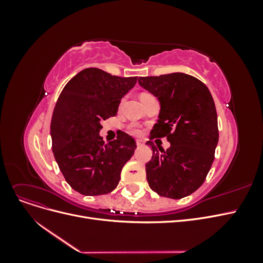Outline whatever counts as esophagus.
Listing matches in <instances>:
<instances>
[{"label": "esophagus", "instance_id": "obj_1", "mask_svg": "<svg viewBox=\"0 0 263 263\" xmlns=\"http://www.w3.org/2000/svg\"><path fill=\"white\" fill-rule=\"evenodd\" d=\"M136 145H137V147H141V146H144V141L140 140V139H137V140H136Z\"/></svg>", "mask_w": 263, "mask_h": 263}]
</instances>
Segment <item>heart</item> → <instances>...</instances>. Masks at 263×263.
Masks as SVG:
<instances>
[{
  "instance_id": "heart-1",
  "label": "heart",
  "mask_w": 263,
  "mask_h": 263,
  "mask_svg": "<svg viewBox=\"0 0 263 263\" xmlns=\"http://www.w3.org/2000/svg\"><path fill=\"white\" fill-rule=\"evenodd\" d=\"M148 95H150V94H149V93H141V94H140V99H144V98L148 97ZM130 133L134 134V135H140L141 130L138 128V127L133 126V127H130Z\"/></svg>"
}]
</instances>
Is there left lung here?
Instances as JSON below:
<instances>
[{
    "label": "left lung",
    "instance_id": "8db88e82",
    "mask_svg": "<svg viewBox=\"0 0 263 263\" xmlns=\"http://www.w3.org/2000/svg\"><path fill=\"white\" fill-rule=\"evenodd\" d=\"M138 83L160 102L157 124L146 144L153 158L146 164L150 189L179 200L200 187L211 169L218 142L217 113L212 94L202 81L185 73L140 77ZM166 137L165 152L151 139Z\"/></svg>",
    "mask_w": 263,
    "mask_h": 263
}]
</instances>
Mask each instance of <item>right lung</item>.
<instances>
[{"mask_svg": "<svg viewBox=\"0 0 263 263\" xmlns=\"http://www.w3.org/2000/svg\"><path fill=\"white\" fill-rule=\"evenodd\" d=\"M137 77L112 76L87 68L63 87L52 113V153L68 184L83 195L107 194L117 186L124 164L136 149L135 139L122 132L105 144L101 121L117 114L122 98Z\"/></svg>", "mask_w": 263, "mask_h": 263, "instance_id": "right-lung-1", "label": "right lung"}]
</instances>
